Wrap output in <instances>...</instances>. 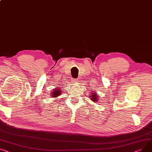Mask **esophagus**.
<instances>
[{
	"label": "esophagus",
	"instance_id": "obj_1",
	"mask_svg": "<svg viewBox=\"0 0 152 152\" xmlns=\"http://www.w3.org/2000/svg\"><path fill=\"white\" fill-rule=\"evenodd\" d=\"M77 80L76 79H73V83H75V84H76V83H77Z\"/></svg>",
	"mask_w": 152,
	"mask_h": 152
}]
</instances>
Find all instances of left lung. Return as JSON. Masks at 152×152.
<instances>
[{"mask_svg":"<svg viewBox=\"0 0 152 152\" xmlns=\"http://www.w3.org/2000/svg\"><path fill=\"white\" fill-rule=\"evenodd\" d=\"M92 95H90V96H89L91 99H92V101H93L94 102H98V95L95 93V92H94V93H92V94H91Z\"/></svg>","mask_w":152,"mask_h":152,"instance_id":"8db88e82","label":"left lung"}]
</instances>
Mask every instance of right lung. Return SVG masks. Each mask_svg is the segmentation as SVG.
Instances as JSON below:
<instances>
[{"mask_svg":"<svg viewBox=\"0 0 152 152\" xmlns=\"http://www.w3.org/2000/svg\"><path fill=\"white\" fill-rule=\"evenodd\" d=\"M62 92H62V90H60V88H55V89L53 90V92H52L51 96H52V97H57V96H59L60 94H61ZM52 97H51V98H52Z\"/></svg>","mask_w":152,"mask_h":152,"instance_id":"right-lung-1","label":"right lung"}]
</instances>
